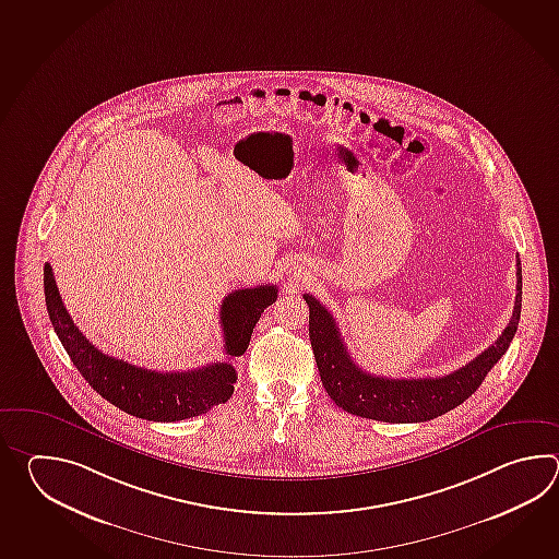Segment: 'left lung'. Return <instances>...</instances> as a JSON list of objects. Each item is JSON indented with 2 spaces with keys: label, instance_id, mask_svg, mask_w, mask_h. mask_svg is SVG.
<instances>
[{
  "label": "left lung",
  "instance_id": "8db88e82",
  "mask_svg": "<svg viewBox=\"0 0 559 559\" xmlns=\"http://www.w3.org/2000/svg\"><path fill=\"white\" fill-rule=\"evenodd\" d=\"M518 294L508 328L501 332L496 344L486 352L455 369L443 378H417V380H393L373 376L357 366L345 349L344 340L332 313L309 294L304 299L309 308V342L313 347L316 364L320 369L321 383L337 407L347 414L368 417L390 424H417L448 414L486 380L510 347L518 332L522 313V263L518 258Z\"/></svg>",
  "mask_w": 559,
  "mask_h": 559
}]
</instances>
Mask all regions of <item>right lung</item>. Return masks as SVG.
<instances>
[{
	"instance_id": "obj_1",
	"label": "right lung",
	"mask_w": 559,
	"mask_h": 559,
	"mask_svg": "<svg viewBox=\"0 0 559 559\" xmlns=\"http://www.w3.org/2000/svg\"><path fill=\"white\" fill-rule=\"evenodd\" d=\"M44 292L49 321L85 381L121 412L150 421H179L207 414L214 405L226 404L238 380L229 359L243 356L263 309L277 299V287L270 284L231 292L224 297L219 309L224 349L229 359L191 371L164 373L106 356L90 344L80 328L73 325L49 263L44 267Z\"/></svg>"
}]
</instances>
